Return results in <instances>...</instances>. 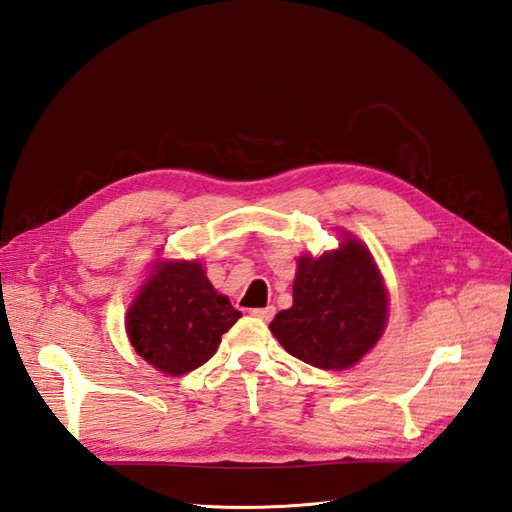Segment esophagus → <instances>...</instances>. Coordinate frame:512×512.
I'll list each match as a JSON object with an SVG mask.
<instances>
[{
  "instance_id": "esophagus-1",
  "label": "esophagus",
  "mask_w": 512,
  "mask_h": 512,
  "mask_svg": "<svg viewBox=\"0 0 512 512\" xmlns=\"http://www.w3.org/2000/svg\"><path fill=\"white\" fill-rule=\"evenodd\" d=\"M251 314H253L255 318H259V320H272V318H274V314H276V308H274V306H268V308H255V310H251Z\"/></svg>"
}]
</instances>
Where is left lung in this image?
Wrapping results in <instances>:
<instances>
[{
    "label": "left lung",
    "instance_id": "1",
    "mask_svg": "<svg viewBox=\"0 0 512 512\" xmlns=\"http://www.w3.org/2000/svg\"><path fill=\"white\" fill-rule=\"evenodd\" d=\"M388 293L367 246L346 238L320 257L301 255L293 306L270 323L291 356L318 369L356 365L382 337Z\"/></svg>",
    "mask_w": 512,
    "mask_h": 512
}]
</instances>
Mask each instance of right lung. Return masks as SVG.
Listing matches in <instances>:
<instances>
[{
    "label": "right lung",
    "instance_id": "1",
    "mask_svg": "<svg viewBox=\"0 0 512 512\" xmlns=\"http://www.w3.org/2000/svg\"><path fill=\"white\" fill-rule=\"evenodd\" d=\"M240 316L198 261H160L128 308L126 333L151 367L177 377L204 365Z\"/></svg>",
    "mask_w": 512,
    "mask_h": 512
}]
</instances>
